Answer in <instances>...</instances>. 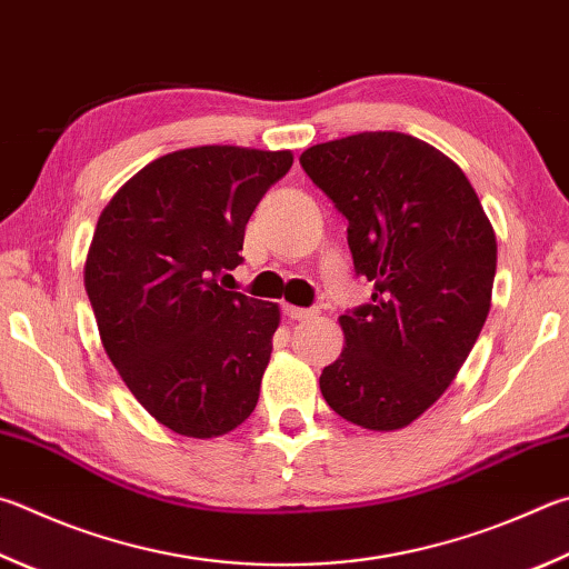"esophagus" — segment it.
<instances>
[{"label": "esophagus", "instance_id": "esophagus-1", "mask_svg": "<svg viewBox=\"0 0 569 569\" xmlns=\"http://www.w3.org/2000/svg\"><path fill=\"white\" fill-rule=\"evenodd\" d=\"M286 313H288V318H293V320H308V318L318 316L316 308H296V306H286Z\"/></svg>", "mask_w": 569, "mask_h": 569}]
</instances>
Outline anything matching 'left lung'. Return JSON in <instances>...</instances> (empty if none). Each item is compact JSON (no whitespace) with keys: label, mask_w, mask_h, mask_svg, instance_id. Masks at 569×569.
Returning <instances> with one entry per match:
<instances>
[{"label":"left lung","mask_w":569,"mask_h":569,"mask_svg":"<svg viewBox=\"0 0 569 569\" xmlns=\"http://www.w3.org/2000/svg\"><path fill=\"white\" fill-rule=\"evenodd\" d=\"M301 167L348 219L370 303L340 316L346 348L320 392L368 430L410 426L456 380L490 313L495 231L458 163L398 131L316 143Z\"/></svg>","instance_id":"8db88e82"}]
</instances>
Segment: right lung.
<instances>
[{"instance_id": "obj_1", "label": "right lung", "mask_w": 569, "mask_h": 569, "mask_svg": "<svg viewBox=\"0 0 569 569\" xmlns=\"http://www.w3.org/2000/svg\"><path fill=\"white\" fill-rule=\"evenodd\" d=\"M291 151L196 147L151 161L99 216L84 286L113 368L161 426L223 436L251 416L281 320L219 283Z\"/></svg>"}]
</instances>
